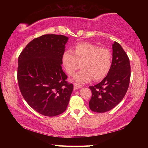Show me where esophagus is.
I'll return each instance as SVG.
<instances>
[{"label":"esophagus","instance_id":"obj_1","mask_svg":"<svg viewBox=\"0 0 148 148\" xmlns=\"http://www.w3.org/2000/svg\"><path fill=\"white\" fill-rule=\"evenodd\" d=\"M74 89L75 90L79 89V88H81L83 87V86H82V85L79 84H77V83H74Z\"/></svg>","mask_w":148,"mask_h":148}]
</instances>
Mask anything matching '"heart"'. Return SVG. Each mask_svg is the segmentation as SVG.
<instances>
[{
	"mask_svg": "<svg viewBox=\"0 0 148 148\" xmlns=\"http://www.w3.org/2000/svg\"><path fill=\"white\" fill-rule=\"evenodd\" d=\"M62 62L69 75H73L82 64L83 69L74 76V80L85 83L93 79L101 80L108 74L112 66V54L107 49L89 42H81L74 46L73 51L65 50Z\"/></svg>",
	"mask_w": 148,
	"mask_h": 148,
	"instance_id": "b5f03b06",
	"label": "heart"
}]
</instances>
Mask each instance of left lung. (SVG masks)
Instances as JSON below:
<instances>
[{"instance_id": "obj_1", "label": "left lung", "mask_w": 148, "mask_h": 148, "mask_svg": "<svg viewBox=\"0 0 148 148\" xmlns=\"http://www.w3.org/2000/svg\"><path fill=\"white\" fill-rule=\"evenodd\" d=\"M113 58L109 73L94 86H89L92 97L89 102L90 109L97 113L109 111L117 106L127 92L131 75L130 59L121 45L112 44Z\"/></svg>"}]
</instances>
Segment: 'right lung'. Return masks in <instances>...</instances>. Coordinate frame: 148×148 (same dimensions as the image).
<instances>
[{"label":"right lung","instance_id":"1","mask_svg":"<svg viewBox=\"0 0 148 148\" xmlns=\"http://www.w3.org/2000/svg\"><path fill=\"white\" fill-rule=\"evenodd\" d=\"M68 40L64 35H44L31 41L18 57L17 79L23 98L49 117L66 110L73 90L61 66Z\"/></svg>","mask_w":148,"mask_h":148}]
</instances>
